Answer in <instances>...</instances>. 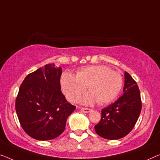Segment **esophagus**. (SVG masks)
<instances>
[{
    "mask_svg": "<svg viewBox=\"0 0 160 160\" xmlns=\"http://www.w3.org/2000/svg\"><path fill=\"white\" fill-rule=\"evenodd\" d=\"M81 111L85 112V113H88V112H90L91 111V109L90 108H80Z\"/></svg>",
    "mask_w": 160,
    "mask_h": 160,
    "instance_id": "1",
    "label": "esophagus"
}]
</instances>
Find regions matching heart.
<instances>
[{
  "label": "heart",
  "instance_id": "heart-1",
  "mask_svg": "<svg viewBox=\"0 0 160 160\" xmlns=\"http://www.w3.org/2000/svg\"><path fill=\"white\" fill-rule=\"evenodd\" d=\"M60 83L63 93L70 102H77L88 86L90 92L82 98L83 103L97 101L103 105L111 103L118 96L123 86V78L106 65H93L81 68L77 75L64 72Z\"/></svg>",
  "mask_w": 160,
  "mask_h": 160
}]
</instances>
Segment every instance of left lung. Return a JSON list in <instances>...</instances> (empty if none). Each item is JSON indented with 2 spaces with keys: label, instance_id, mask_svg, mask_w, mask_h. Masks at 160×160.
<instances>
[{
  "label": "left lung",
  "instance_id": "1",
  "mask_svg": "<svg viewBox=\"0 0 160 160\" xmlns=\"http://www.w3.org/2000/svg\"><path fill=\"white\" fill-rule=\"evenodd\" d=\"M123 94L113 103L101 110V118L95 131L106 139H118L132 131L142 111V100L137 83L125 72Z\"/></svg>",
  "mask_w": 160,
  "mask_h": 160
}]
</instances>
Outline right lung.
Here are the masks:
<instances>
[{
  "label": "right lung",
  "instance_id": "add662e5",
  "mask_svg": "<svg viewBox=\"0 0 160 160\" xmlns=\"http://www.w3.org/2000/svg\"><path fill=\"white\" fill-rule=\"evenodd\" d=\"M62 68L48 64L28 74L16 98V111L23 131L33 139L51 140L64 132L76 107L61 91Z\"/></svg>",
  "mask_w": 160,
  "mask_h": 160
}]
</instances>
